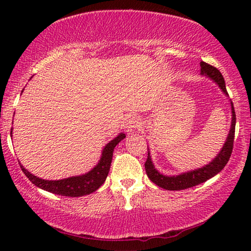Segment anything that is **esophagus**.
I'll use <instances>...</instances> for the list:
<instances>
[{"label":"esophagus","instance_id":"obj_1","mask_svg":"<svg viewBox=\"0 0 251 251\" xmlns=\"http://www.w3.org/2000/svg\"><path fill=\"white\" fill-rule=\"evenodd\" d=\"M141 125V123H139V120L137 116H130L128 120L125 122V125H124V128L128 134H133L135 133L137 128Z\"/></svg>","mask_w":251,"mask_h":251}]
</instances>
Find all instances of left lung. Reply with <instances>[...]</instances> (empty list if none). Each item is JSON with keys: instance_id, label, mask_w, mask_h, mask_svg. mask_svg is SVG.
Instances as JSON below:
<instances>
[{"instance_id": "obj_1", "label": "left lung", "mask_w": 251, "mask_h": 251, "mask_svg": "<svg viewBox=\"0 0 251 251\" xmlns=\"http://www.w3.org/2000/svg\"><path fill=\"white\" fill-rule=\"evenodd\" d=\"M201 74L207 76V77H209L214 80L216 84H218L220 90H222L225 94L228 96L225 79L223 77L222 73H220L216 67L207 64L205 62H201ZM230 104H231V114H232L230 130H229L228 137L224 144L222 151H220L219 154L212 159V161H210L209 164L205 165V166L201 168L195 169V171H190L187 173H182L180 175L165 176L155 168L151 158L150 150H148L147 147L148 156L145 163V169H146V174L148 178H150L154 184L161 187V188L164 189L182 190V189H187V188H190V187L201 184V182L210 179L211 177L216 176L218 173L222 172L231 156L232 147H233V138H235L236 114H235V108H233L232 101H230Z\"/></svg>"}]
</instances>
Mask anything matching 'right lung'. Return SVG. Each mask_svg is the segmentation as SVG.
Wrapping results in <instances>:
<instances>
[{"label":"right lung","mask_w":251,"mask_h":251,"mask_svg":"<svg viewBox=\"0 0 251 251\" xmlns=\"http://www.w3.org/2000/svg\"><path fill=\"white\" fill-rule=\"evenodd\" d=\"M125 137L126 135L124 133H121L117 137L114 138L113 141H110L107 145L104 147L99 164H97L92 171L84 174V175L64 178V179L61 180H46L42 179L40 177L34 176L33 174L26 171V169L22 166V164H19L21 166V169H22L23 173L25 174V176L28 178L29 181H32V184L39 187V188L44 189L46 192L61 195V196L82 197L85 196V195H90L92 193H94L95 190L99 189L100 187L104 184L110 168L114 148H115L117 144Z\"/></svg>","instance_id":"add662e5"}]
</instances>
